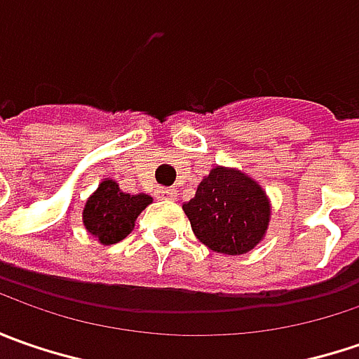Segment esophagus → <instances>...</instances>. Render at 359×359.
<instances>
[{"mask_svg": "<svg viewBox=\"0 0 359 359\" xmlns=\"http://www.w3.org/2000/svg\"><path fill=\"white\" fill-rule=\"evenodd\" d=\"M156 196H158V200H177V191L170 189V187H159Z\"/></svg>", "mask_w": 359, "mask_h": 359, "instance_id": "esophagus-1", "label": "esophagus"}]
</instances>
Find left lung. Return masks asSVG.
<instances>
[{"label": "left lung", "instance_id": "left-lung-1", "mask_svg": "<svg viewBox=\"0 0 359 359\" xmlns=\"http://www.w3.org/2000/svg\"><path fill=\"white\" fill-rule=\"evenodd\" d=\"M196 238L224 255L252 252L266 238L271 201L266 189L238 168L215 165L184 205Z\"/></svg>", "mask_w": 359, "mask_h": 359}]
</instances>
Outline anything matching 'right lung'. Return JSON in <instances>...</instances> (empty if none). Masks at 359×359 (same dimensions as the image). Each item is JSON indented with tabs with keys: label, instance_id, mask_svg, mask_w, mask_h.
Here are the masks:
<instances>
[{
	"label": "right lung",
	"instance_id": "1",
	"mask_svg": "<svg viewBox=\"0 0 359 359\" xmlns=\"http://www.w3.org/2000/svg\"><path fill=\"white\" fill-rule=\"evenodd\" d=\"M151 201L154 200L147 194L130 196L121 191L118 182L105 177L100 182L97 189L86 200L81 212L83 228L102 245L118 243L130 236L131 229L135 228L137 215Z\"/></svg>",
	"mask_w": 359,
	"mask_h": 359
}]
</instances>
